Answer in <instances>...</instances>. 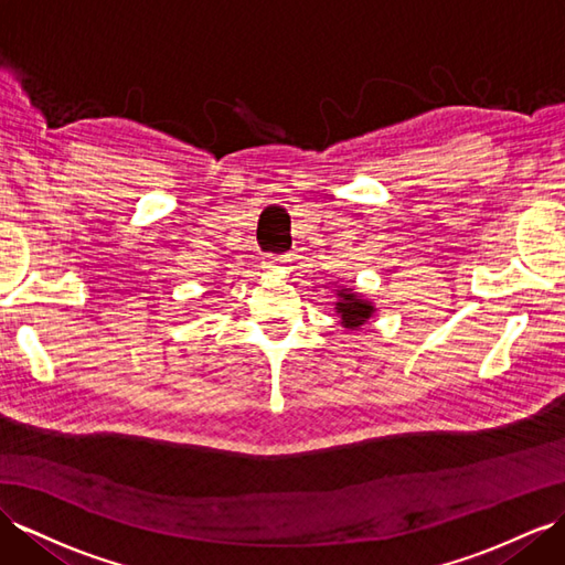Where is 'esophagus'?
Wrapping results in <instances>:
<instances>
[{"instance_id": "obj_1", "label": "esophagus", "mask_w": 565, "mask_h": 565, "mask_svg": "<svg viewBox=\"0 0 565 565\" xmlns=\"http://www.w3.org/2000/svg\"><path fill=\"white\" fill-rule=\"evenodd\" d=\"M286 263H288V259H286V257H281V255H267V257H265V263H263V267H265V269H269V271H277V269H281Z\"/></svg>"}]
</instances>
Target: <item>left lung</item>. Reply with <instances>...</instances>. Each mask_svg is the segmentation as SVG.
I'll return each instance as SVG.
<instances>
[{
    "label": "left lung",
    "mask_w": 565,
    "mask_h": 565,
    "mask_svg": "<svg viewBox=\"0 0 565 565\" xmlns=\"http://www.w3.org/2000/svg\"><path fill=\"white\" fill-rule=\"evenodd\" d=\"M339 296H341V302H337V312L341 315V324L345 329H358L360 324H365L370 320V315L374 312L370 302L360 300L351 291H345V288Z\"/></svg>",
    "instance_id": "obj_1"
}]
</instances>
